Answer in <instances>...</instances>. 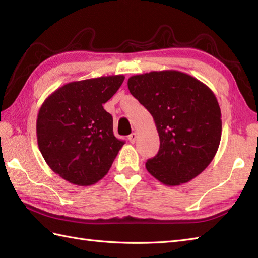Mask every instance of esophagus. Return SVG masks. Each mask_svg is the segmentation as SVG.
Listing matches in <instances>:
<instances>
[{
  "mask_svg": "<svg viewBox=\"0 0 258 258\" xmlns=\"http://www.w3.org/2000/svg\"><path fill=\"white\" fill-rule=\"evenodd\" d=\"M136 139H138V134H136V133H132L131 135H128V141H130L132 144L135 143Z\"/></svg>",
  "mask_w": 258,
  "mask_h": 258,
  "instance_id": "1",
  "label": "esophagus"
}]
</instances>
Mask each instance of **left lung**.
I'll list each match as a JSON object with an SVG mask.
<instances>
[{
	"instance_id": "left-lung-1",
	"label": "left lung",
	"mask_w": 258,
	"mask_h": 258,
	"mask_svg": "<svg viewBox=\"0 0 258 258\" xmlns=\"http://www.w3.org/2000/svg\"><path fill=\"white\" fill-rule=\"evenodd\" d=\"M127 86L152 114L160 136L158 153L145 164L152 176L175 186L204 171L222 136L221 108L214 93L178 71L131 76Z\"/></svg>"
}]
</instances>
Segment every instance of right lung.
<instances>
[{
	"label": "right lung",
	"instance_id": "add662e5",
	"mask_svg": "<svg viewBox=\"0 0 258 258\" xmlns=\"http://www.w3.org/2000/svg\"><path fill=\"white\" fill-rule=\"evenodd\" d=\"M123 75L71 82L42 104L36 120L37 144L47 165L68 182L89 186L111 168L125 142L113 133V117L103 107Z\"/></svg>",
	"mask_w": 258,
	"mask_h": 258
}]
</instances>
